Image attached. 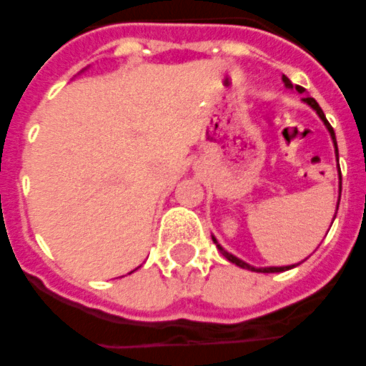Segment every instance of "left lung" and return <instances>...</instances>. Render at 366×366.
<instances>
[{
    "instance_id": "obj_1",
    "label": "left lung",
    "mask_w": 366,
    "mask_h": 366,
    "mask_svg": "<svg viewBox=\"0 0 366 366\" xmlns=\"http://www.w3.org/2000/svg\"><path fill=\"white\" fill-rule=\"evenodd\" d=\"M283 83H285V87H287V89H292V91H296V93H300V94L306 93V89L300 87V85H292V83H290V79H289V77H287V76H283ZM302 100H304V102H306V104L310 106V108H313V110H315V114H317V116L321 117V122H323V123H325V127H327V131L330 132V138H332V144H335L336 161H338V146H336L335 131H332V127H330V125H329V122H327V117H325L323 110H321V108H319V104H317V102H315V99H312V97H304V99H302ZM338 174H340V165H338ZM340 192H342V174H340ZM338 205H340V199H338V203H336V211H338ZM212 241H214V243H217L218 250H220V252H222V254L226 256V258H228L229 262H232V264H235V266H239V267H244V269H250V272H258V273H279V272H287V269H290V267H295V264H292V266L254 267V266H250V264H247V262L241 260V258H237V256H234V254H232V252H228V250L224 249L222 244L218 243L217 237H214V235H212Z\"/></svg>"
}]
</instances>
